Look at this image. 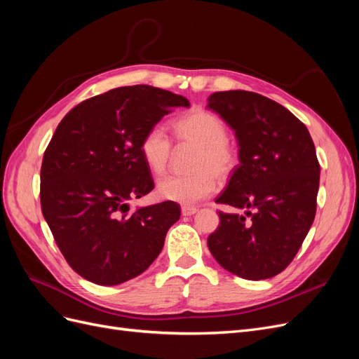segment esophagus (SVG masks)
I'll return each mask as SVG.
<instances>
[{
    "label": "esophagus",
    "instance_id": "34e87169",
    "mask_svg": "<svg viewBox=\"0 0 359 359\" xmlns=\"http://www.w3.org/2000/svg\"><path fill=\"white\" fill-rule=\"evenodd\" d=\"M181 212H182V215H193V214L198 212V208H196V206H186V205H184L181 208Z\"/></svg>",
    "mask_w": 359,
    "mask_h": 359
}]
</instances>
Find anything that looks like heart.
I'll return each mask as SVG.
<instances>
[{
  "mask_svg": "<svg viewBox=\"0 0 359 359\" xmlns=\"http://www.w3.org/2000/svg\"><path fill=\"white\" fill-rule=\"evenodd\" d=\"M181 147L196 148L191 156L190 175L168 177L157 186L163 201L194 205L208 198L217 181H226L240 163L236 148L227 140V127L220 116L205 109H193L173 124ZM172 140L161 126L149 127L140 139V154L154 175L166 172L172 157Z\"/></svg>",
  "mask_w": 359,
  "mask_h": 359,
  "instance_id": "obj_1",
  "label": "heart"
}]
</instances>
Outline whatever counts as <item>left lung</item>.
<instances>
[{
  "mask_svg": "<svg viewBox=\"0 0 359 359\" xmlns=\"http://www.w3.org/2000/svg\"><path fill=\"white\" fill-rule=\"evenodd\" d=\"M235 132L240 165L215 199L208 236L214 259L247 280L280 274L297 256L316 215L320 166L307 127L285 106L252 91H219L208 104Z\"/></svg>",
  "mask_w": 359,
  "mask_h": 359,
  "instance_id": "1",
  "label": "left lung"
}]
</instances>
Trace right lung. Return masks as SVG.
I'll return each instance as SVG.
<instances>
[{"label":"right lung","instance_id":"obj_1","mask_svg":"<svg viewBox=\"0 0 359 359\" xmlns=\"http://www.w3.org/2000/svg\"><path fill=\"white\" fill-rule=\"evenodd\" d=\"M186 97L149 85L119 86L61 119L40 170L41 212L67 264L95 285L135 278L160 255L180 205L130 211L154 189L140 139Z\"/></svg>","mask_w":359,"mask_h":359}]
</instances>
